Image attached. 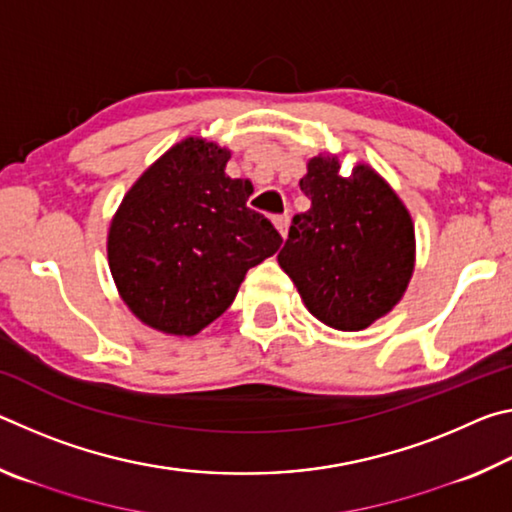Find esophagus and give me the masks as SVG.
<instances>
[{"instance_id": "esophagus-1", "label": "esophagus", "mask_w": 512, "mask_h": 512, "mask_svg": "<svg viewBox=\"0 0 512 512\" xmlns=\"http://www.w3.org/2000/svg\"><path fill=\"white\" fill-rule=\"evenodd\" d=\"M273 223H275V228L280 230V235L287 237V232H289V214H275L273 216Z\"/></svg>"}]
</instances>
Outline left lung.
<instances>
[{"mask_svg": "<svg viewBox=\"0 0 512 512\" xmlns=\"http://www.w3.org/2000/svg\"><path fill=\"white\" fill-rule=\"evenodd\" d=\"M336 158L309 160L300 189L311 201L296 214L277 262L307 309L343 332L388 314L413 273L415 235L400 198L366 164L341 176Z\"/></svg>", "mask_w": 512, "mask_h": 512, "instance_id": "1", "label": "left lung"}]
</instances>
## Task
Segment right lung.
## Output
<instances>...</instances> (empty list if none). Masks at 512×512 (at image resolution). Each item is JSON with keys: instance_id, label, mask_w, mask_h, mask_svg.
I'll list each match as a JSON object with an SVG mask.
<instances>
[{"instance_id": "right-lung-1", "label": "right lung", "mask_w": 512, "mask_h": 512, "mask_svg": "<svg viewBox=\"0 0 512 512\" xmlns=\"http://www.w3.org/2000/svg\"><path fill=\"white\" fill-rule=\"evenodd\" d=\"M230 151L180 142L124 196L108 235L110 273L128 309L160 332L194 336L235 300L248 268L282 244L246 205L248 180L225 176Z\"/></svg>"}]
</instances>
